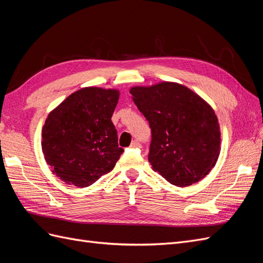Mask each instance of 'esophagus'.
<instances>
[{"label": "esophagus", "mask_w": 263, "mask_h": 263, "mask_svg": "<svg viewBox=\"0 0 263 263\" xmlns=\"http://www.w3.org/2000/svg\"><path fill=\"white\" fill-rule=\"evenodd\" d=\"M132 148H141V144L138 140H134L130 145Z\"/></svg>", "instance_id": "esophagus-1"}]
</instances>
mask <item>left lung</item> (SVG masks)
<instances>
[{"label": "left lung", "instance_id": "1", "mask_svg": "<svg viewBox=\"0 0 263 263\" xmlns=\"http://www.w3.org/2000/svg\"><path fill=\"white\" fill-rule=\"evenodd\" d=\"M130 94L151 129L153 170L181 187L208 176L220 150L218 119L208 103L172 82L135 86Z\"/></svg>", "mask_w": 263, "mask_h": 263}]
</instances>
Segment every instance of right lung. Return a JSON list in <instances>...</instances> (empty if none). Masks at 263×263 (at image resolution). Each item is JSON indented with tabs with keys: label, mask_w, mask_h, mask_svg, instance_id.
Here are the masks:
<instances>
[{
	"label": "right lung",
	"mask_w": 263,
	"mask_h": 263,
	"mask_svg": "<svg viewBox=\"0 0 263 263\" xmlns=\"http://www.w3.org/2000/svg\"><path fill=\"white\" fill-rule=\"evenodd\" d=\"M119 92L84 87L63 101L43 127V153L67 184L85 187L112 171L124 153L112 117Z\"/></svg>",
	"instance_id": "obj_1"
}]
</instances>
